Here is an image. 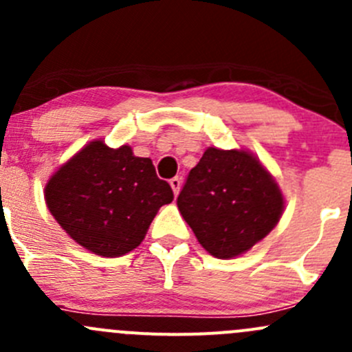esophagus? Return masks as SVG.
Instances as JSON below:
<instances>
[{"mask_svg": "<svg viewBox=\"0 0 352 352\" xmlns=\"http://www.w3.org/2000/svg\"><path fill=\"white\" fill-rule=\"evenodd\" d=\"M170 187H172L173 189V194H179V190H180V187H182V180L179 179V177H173L172 180H170Z\"/></svg>", "mask_w": 352, "mask_h": 352, "instance_id": "esophagus-1", "label": "esophagus"}]
</instances>
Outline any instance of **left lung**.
<instances>
[{
    "label": "left lung",
    "instance_id": "left-lung-1",
    "mask_svg": "<svg viewBox=\"0 0 352 352\" xmlns=\"http://www.w3.org/2000/svg\"><path fill=\"white\" fill-rule=\"evenodd\" d=\"M177 206L206 252L233 258L272 232L285 196L254 153L209 146L189 172Z\"/></svg>",
    "mask_w": 352,
    "mask_h": 352
}]
</instances>
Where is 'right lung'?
<instances>
[{"label": "right lung", "instance_id": "add662e5", "mask_svg": "<svg viewBox=\"0 0 352 352\" xmlns=\"http://www.w3.org/2000/svg\"><path fill=\"white\" fill-rule=\"evenodd\" d=\"M44 197L78 245L102 257H120L140 247L173 192L156 177L150 158L136 156L129 144L110 148L95 140L49 177Z\"/></svg>", "mask_w": 352, "mask_h": 352}]
</instances>
